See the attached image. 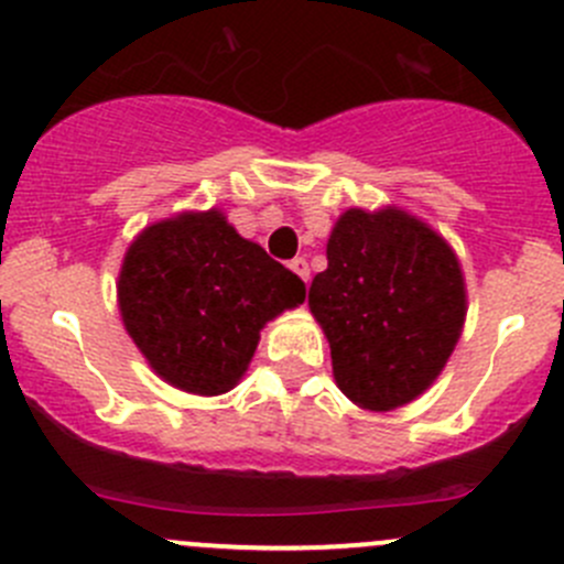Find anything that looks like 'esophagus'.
Listing matches in <instances>:
<instances>
[{
    "instance_id": "1",
    "label": "esophagus",
    "mask_w": 564,
    "mask_h": 564,
    "mask_svg": "<svg viewBox=\"0 0 564 564\" xmlns=\"http://www.w3.org/2000/svg\"><path fill=\"white\" fill-rule=\"evenodd\" d=\"M289 267H292V272H297V275L303 278L305 283H308V278H311V270H308V261H305L303 256H297V259H292V261H289Z\"/></svg>"
}]
</instances>
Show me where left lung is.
<instances>
[{"mask_svg":"<svg viewBox=\"0 0 564 564\" xmlns=\"http://www.w3.org/2000/svg\"><path fill=\"white\" fill-rule=\"evenodd\" d=\"M308 305L338 388L373 412L403 406L440 377L466 316L456 253L401 209L340 215Z\"/></svg>","mask_w":564,"mask_h":564,"instance_id":"obj_1","label":"left lung"}]
</instances>
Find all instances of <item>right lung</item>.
<instances>
[{
    "label": "right lung",
    "mask_w": 564,
    "mask_h": 564,
    "mask_svg": "<svg viewBox=\"0 0 564 564\" xmlns=\"http://www.w3.org/2000/svg\"><path fill=\"white\" fill-rule=\"evenodd\" d=\"M117 292L150 366L174 388L218 395L246 373L259 329L303 303L305 283L209 209L141 231Z\"/></svg>",
    "instance_id": "right-lung-1"
}]
</instances>
